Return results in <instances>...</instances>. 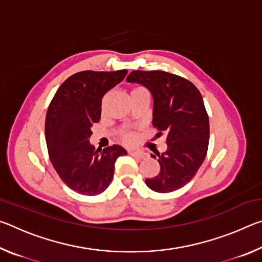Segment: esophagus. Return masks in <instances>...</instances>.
<instances>
[{"instance_id": "esophagus-1", "label": "esophagus", "mask_w": 262, "mask_h": 262, "mask_svg": "<svg viewBox=\"0 0 262 262\" xmlns=\"http://www.w3.org/2000/svg\"><path fill=\"white\" fill-rule=\"evenodd\" d=\"M128 152H129V155H132V156H134L136 158H140V159L145 157V154L143 151H140V150H129Z\"/></svg>"}]
</instances>
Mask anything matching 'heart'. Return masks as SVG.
<instances>
[{
  "instance_id": "b5f03b06",
  "label": "heart",
  "mask_w": 262,
  "mask_h": 262,
  "mask_svg": "<svg viewBox=\"0 0 262 262\" xmlns=\"http://www.w3.org/2000/svg\"><path fill=\"white\" fill-rule=\"evenodd\" d=\"M122 140L125 142H128V143H130V142H133V140H134V136H133V134H129V133H126V134L122 135Z\"/></svg>"
}]
</instances>
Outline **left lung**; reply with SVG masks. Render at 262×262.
Masks as SVG:
<instances>
[{"mask_svg": "<svg viewBox=\"0 0 262 262\" xmlns=\"http://www.w3.org/2000/svg\"><path fill=\"white\" fill-rule=\"evenodd\" d=\"M127 82L141 84L150 91L152 125L159 136L166 134V151H156L161 171L145 179V184L155 192H173L192 180L206 158L209 118L202 96L192 82L161 70H134ZM151 157L156 158L155 155Z\"/></svg>", "mask_w": 262, "mask_h": 262, "instance_id": "left-lung-1", "label": "left lung"}]
</instances>
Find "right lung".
Returning a JSON list of instances; mask_svg holds the SVG:
<instances>
[{
	"label": "right lung",
	"instance_id": "add662e5",
	"mask_svg": "<svg viewBox=\"0 0 262 262\" xmlns=\"http://www.w3.org/2000/svg\"><path fill=\"white\" fill-rule=\"evenodd\" d=\"M127 70L74 74L57 89L48 106L45 137L50 159L61 180L82 195H98L112 183L114 164L127 151L114 144L103 150L90 144L91 127L101 114V99Z\"/></svg>",
	"mask_w": 262,
	"mask_h": 262
}]
</instances>
